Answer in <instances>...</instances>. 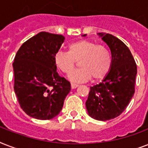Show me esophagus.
<instances>
[{"instance_id": "1", "label": "esophagus", "mask_w": 148, "mask_h": 148, "mask_svg": "<svg viewBox=\"0 0 148 148\" xmlns=\"http://www.w3.org/2000/svg\"><path fill=\"white\" fill-rule=\"evenodd\" d=\"M71 88L72 89H75L78 87V84H71Z\"/></svg>"}]
</instances>
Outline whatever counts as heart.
I'll return each instance as SVG.
<instances>
[{"label": "heart", "instance_id": "b5f03b06", "mask_svg": "<svg viewBox=\"0 0 148 148\" xmlns=\"http://www.w3.org/2000/svg\"><path fill=\"white\" fill-rule=\"evenodd\" d=\"M68 51H58L54 56V63L58 69L69 74L79 61V68L70 74L72 82L81 83L89 81H100L107 76L112 64L110 51L104 46L88 40L71 43Z\"/></svg>", "mask_w": 148, "mask_h": 148}]
</instances>
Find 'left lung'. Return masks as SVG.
Returning <instances> with one entry per match:
<instances>
[{
  "label": "left lung",
  "mask_w": 148,
  "mask_h": 148,
  "mask_svg": "<svg viewBox=\"0 0 148 148\" xmlns=\"http://www.w3.org/2000/svg\"><path fill=\"white\" fill-rule=\"evenodd\" d=\"M97 34L110 48L112 64L102 82L90 87L86 108L92 118L104 121L118 117L130 103L135 90L137 64L120 39L110 34Z\"/></svg>",
  "instance_id": "left-lung-1"
}]
</instances>
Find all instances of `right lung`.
I'll list each match as a JSON object with an SVG mask.
<instances>
[{
  "instance_id": "right-lung-1",
  "label": "right lung",
  "mask_w": 148,
  "mask_h": 148,
  "mask_svg": "<svg viewBox=\"0 0 148 148\" xmlns=\"http://www.w3.org/2000/svg\"><path fill=\"white\" fill-rule=\"evenodd\" d=\"M64 39L60 34L42 31L25 41L15 55L14 89L21 108L30 117H56L71 90V84L59 76L54 63Z\"/></svg>"
}]
</instances>
